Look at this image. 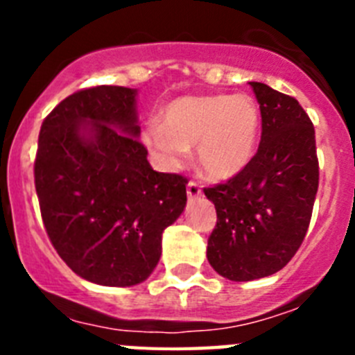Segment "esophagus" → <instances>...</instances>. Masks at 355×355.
<instances>
[{
  "mask_svg": "<svg viewBox=\"0 0 355 355\" xmlns=\"http://www.w3.org/2000/svg\"><path fill=\"white\" fill-rule=\"evenodd\" d=\"M187 193H188V199H199V197L202 196L199 183H196V181H190V183L187 184Z\"/></svg>",
  "mask_w": 355,
  "mask_h": 355,
  "instance_id": "1",
  "label": "esophagus"
}]
</instances>
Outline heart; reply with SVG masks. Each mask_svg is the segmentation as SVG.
I'll return each mask as SVG.
<instances>
[{
    "label": "heart",
    "mask_w": 355,
    "mask_h": 355,
    "mask_svg": "<svg viewBox=\"0 0 355 355\" xmlns=\"http://www.w3.org/2000/svg\"><path fill=\"white\" fill-rule=\"evenodd\" d=\"M261 112L247 94L184 96L163 112V126L150 124L142 142L165 171L180 168L197 146L200 172L227 181L249 167L258 147Z\"/></svg>",
    "instance_id": "1"
}]
</instances>
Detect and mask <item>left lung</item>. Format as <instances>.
I'll list each match as a JSON object with an SVG mask.
<instances>
[{
	"mask_svg": "<svg viewBox=\"0 0 355 355\" xmlns=\"http://www.w3.org/2000/svg\"><path fill=\"white\" fill-rule=\"evenodd\" d=\"M261 142L245 171L205 188L216 209L209 265L229 281H254L288 265L309 227L318 192L315 128L295 97L250 81Z\"/></svg>",
	"mask_w": 355,
	"mask_h": 355,
	"instance_id": "left-lung-1",
	"label": "left lung"
}]
</instances>
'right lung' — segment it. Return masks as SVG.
<instances>
[{"label": "right lung", "instance_id": "obj_1", "mask_svg": "<svg viewBox=\"0 0 355 355\" xmlns=\"http://www.w3.org/2000/svg\"><path fill=\"white\" fill-rule=\"evenodd\" d=\"M137 94L112 85L74 92L39 135L35 190L46 233L74 274L101 286L146 281L163 231L187 206V178L147 162Z\"/></svg>", "mask_w": 355, "mask_h": 355}]
</instances>
